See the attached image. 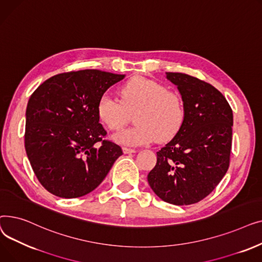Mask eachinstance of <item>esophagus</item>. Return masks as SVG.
Listing matches in <instances>:
<instances>
[{"label":"esophagus","mask_w":262,"mask_h":262,"mask_svg":"<svg viewBox=\"0 0 262 262\" xmlns=\"http://www.w3.org/2000/svg\"><path fill=\"white\" fill-rule=\"evenodd\" d=\"M123 152H124V154H132V153H135V152H136V149H135V148H130V147L124 146V147H123Z\"/></svg>","instance_id":"34e87169"}]
</instances>
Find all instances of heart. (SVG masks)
Wrapping results in <instances>:
<instances>
[{"label": "heart", "mask_w": 262, "mask_h": 262, "mask_svg": "<svg viewBox=\"0 0 262 262\" xmlns=\"http://www.w3.org/2000/svg\"><path fill=\"white\" fill-rule=\"evenodd\" d=\"M121 101L107 93L96 105L100 120L110 130L127 124L128 113L137 110L134 127L117 133L114 139L122 144L143 145L158 140L166 142L180 132L185 121L182 95L167 89L161 82L143 76L127 80L120 90Z\"/></svg>", "instance_id": "b5f03b06"}]
</instances>
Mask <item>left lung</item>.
Wrapping results in <instances>:
<instances>
[{
    "label": "left lung",
    "instance_id": "8db88e82",
    "mask_svg": "<svg viewBox=\"0 0 262 262\" xmlns=\"http://www.w3.org/2000/svg\"><path fill=\"white\" fill-rule=\"evenodd\" d=\"M185 104V121L174 138L157 152L147 175L155 193L173 205L195 204L226 174L232 140V110L225 96L198 77L167 72Z\"/></svg>",
    "mask_w": 262,
    "mask_h": 262
}]
</instances>
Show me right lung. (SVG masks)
Returning <instances> with one entry per match:
<instances>
[{"instance_id": "1", "label": "right lung", "mask_w": 262, "mask_h": 262, "mask_svg": "<svg viewBox=\"0 0 262 262\" xmlns=\"http://www.w3.org/2000/svg\"><path fill=\"white\" fill-rule=\"evenodd\" d=\"M124 75L100 70L54 75L31 95L24 145L39 183L64 199L84 196L98 187L123 154L106 139L98 101Z\"/></svg>"}]
</instances>
